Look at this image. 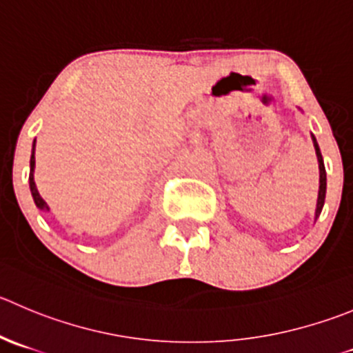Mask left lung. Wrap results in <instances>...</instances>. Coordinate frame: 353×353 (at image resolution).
Here are the masks:
<instances>
[{"label": "left lung", "mask_w": 353, "mask_h": 353, "mask_svg": "<svg viewBox=\"0 0 353 353\" xmlns=\"http://www.w3.org/2000/svg\"><path fill=\"white\" fill-rule=\"evenodd\" d=\"M312 142H314L315 156H317V161H319V196H317V208H315V218H314V220H317L322 208H324V201H325V168H324V159H322L321 149H319V143L314 135H312Z\"/></svg>", "instance_id": "8db88e82"}]
</instances>
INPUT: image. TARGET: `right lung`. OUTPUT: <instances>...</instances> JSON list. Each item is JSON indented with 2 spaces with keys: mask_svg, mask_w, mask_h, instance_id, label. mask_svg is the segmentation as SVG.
<instances>
[{
  "mask_svg": "<svg viewBox=\"0 0 353 353\" xmlns=\"http://www.w3.org/2000/svg\"><path fill=\"white\" fill-rule=\"evenodd\" d=\"M34 150H36V140L32 142V150H31V163H29V168H31V171H29V189H31V194H32V199H34V204L36 208H38L39 211H43V213H50V206L46 204V201L43 199L41 196H39L38 192V187H36V182H34V166H36V159H34Z\"/></svg>",
  "mask_w": 353,
  "mask_h": 353,
  "instance_id": "obj_1",
  "label": "right lung"
}]
</instances>
